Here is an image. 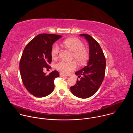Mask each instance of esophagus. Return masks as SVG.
Masks as SVG:
<instances>
[{
	"label": "esophagus",
	"instance_id": "34e87169",
	"mask_svg": "<svg viewBox=\"0 0 133 133\" xmlns=\"http://www.w3.org/2000/svg\"><path fill=\"white\" fill-rule=\"evenodd\" d=\"M60 76H61V77H67L66 76L64 75V74H62V73L60 74Z\"/></svg>",
	"mask_w": 133,
	"mask_h": 133
}]
</instances>
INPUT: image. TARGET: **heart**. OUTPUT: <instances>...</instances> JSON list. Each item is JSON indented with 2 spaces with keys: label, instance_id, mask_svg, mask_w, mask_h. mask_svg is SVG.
I'll return each mask as SVG.
<instances>
[{
  "label": "heart",
  "instance_id": "b5f03b06",
  "mask_svg": "<svg viewBox=\"0 0 133 133\" xmlns=\"http://www.w3.org/2000/svg\"><path fill=\"white\" fill-rule=\"evenodd\" d=\"M63 44L67 48L73 51L72 58L75 59L79 65H84L88 61L89 56V51L81 40L76 38H71L65 41ZM59 52V45H54L51 51L52 57L56 58ZM77 67V63L74 61L70 62L61 61L55 64L56 69L64 74H69L76 69Z\"/></svg>",
  "mask_w": 133,
  "mask_h": 133
}]
</instances>
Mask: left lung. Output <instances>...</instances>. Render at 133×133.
<instances>
[{"label": "left lung", "mask_w": 133, "mask_h": 133, "mask_svg": "<svg viewBox=\"0 0 133 133\" xmlns=\"http://www.w3.org/2000/svg\"><path fill=\"white\" fill-rule=\"evenodd\" d=\"M87 41L89 46V59L87 65L75 72L82 76L77 79L76 84L70 87V90L75 96L87 98L95 94L101 86L105 74L106 59L104 52L98 44L87 34H81Z\"/></svg>", "instance_id": "left-lung-1"}]
</instances>
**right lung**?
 Masks as SVG:
<instances>
[{
	"label": "right lung",
	"mask_w": 133,
	"mask_h": 133,
	"mask_svg": "<svg viewBox=\"0 0 133 133\" xmlns=\"http://www.w3.org/2000/svg\"><path fill=\"white\" fill-rule=\"evenodd\" d=\"M62 36L41 34L36 36L26 45L19 63L23 83L33 96L43 97L51 94L54 89V80L59 76L54 70L46 75L44 68H50L51 49L53 44Z\"/></svg>",
	"instance_id": "add662e5"
}]
</instances>
